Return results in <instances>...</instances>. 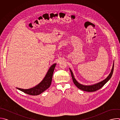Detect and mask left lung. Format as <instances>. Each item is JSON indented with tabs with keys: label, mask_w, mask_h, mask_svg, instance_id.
I'll return each mask as SVG.
<instances>
[{
	"label": "left lung",
	"mask_w": 120,
	"mask_h": 120,
	"mask_svg": "<svg viewBox=\"0 0 120 120\" xmlns=\"http://www.w3.org/2000/svg\"><path fill=\"white\" fill-rule=\"evenodd\" d=\"M113 69H114V64H113V66L112 67V69L111 70V72L110 73V74H109V75H108V76L104 80H103L102 81L96 83L95 84H94L92 85H83L82 84H81L80 83H79L75 78L73 72L71 71V70L70 69V71L71 72V74L72 75V78L73 81V82L74 83V84L76 85V86L79 89H81L82 91H86V92H95L97 90H99L100 89H101L104 85L110 79V78H111L112 75L113 74Z\"/></svg>",
	"instance_id": "1"
}]
</instances>
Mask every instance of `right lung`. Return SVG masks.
Returning <instances> with one entry per match:
<instances>
[{
    "label": "right lung",
    "mask_w": 120,
    "mask_h": 120,
    "mask_svg": "<svg viewBox=\"0 0 120 120\" xmlns=\"http://www.w3.org/2000/svg\"><path fill=\"white\" fill-rule=\"evenodd\" d=\"M56 64H53L50 67L44 79L35 87L28 89H23L18 87L16 88L26 94L31 95H37L41 94L50 87Z\"/></svg>",
    "instance_id": "add662e5"
}]
</instances>
